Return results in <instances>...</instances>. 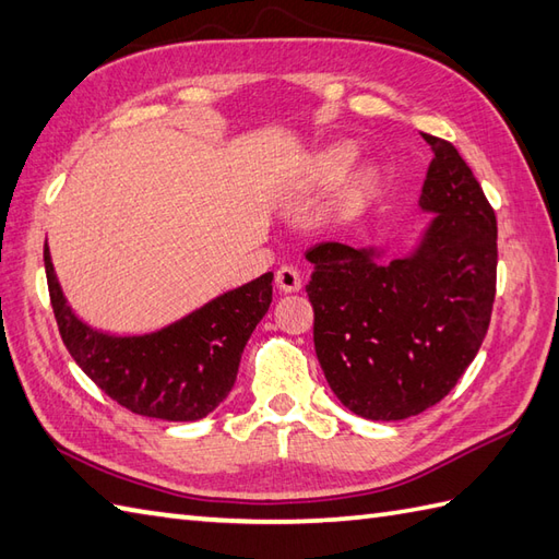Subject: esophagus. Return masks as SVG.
Listing matches in <instances>:
<instances>
[{
    "label": "esophagus",
    "instance_id": "34e87169",
    "mask_svg": "<svg viewBox=\"0 0 559 559\" xmlns=\"http://www.w3.org/2000/svg\"><path fill=\"white\" fill-rule=\"evenodd\" d=\"M276 286L281 293H298L302 288V278L300 273L293 266H281L276 271Z\"/></svg>",
    "mask_w": 559,
    "mask_h": 559
}]
</instances>
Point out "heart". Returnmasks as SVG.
I'll return each mask as SVG.
<instances>
[{
  "mask_svg": "<svg viewBox=\"0 0 559 559\" xmlns=\"http://www.w3.org/2000/svg\"><path fill=\"white\" fill-rule=\"evenodd\" d=\"M355 146L353 144H331L322 151H317L314 156L302 165V170L298 177L290 182L286 199L288 204H302V201L312 199L317 192L334 185L338 177L350 168V163L355 160ZM372 185V173L370 170H358L353 173L346 182H343L341 189V201L343 204H353L358 201L367 189Z\"/></svg>",
  "mask_w": 559,
  "mask_h": 559,
  "instance_id": "obj_1",
  "label": "heart"
}]
</instances>
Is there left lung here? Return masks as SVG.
Here are the masks:
<instances>
[{
	"instance_id": "left-lung-1",
	"label": "left lung",
	"mask_w": 559,
	"mask_h": 559,
	"mask_svg": "<svg viewBox=\"0 0 559 559\" xmlns=\"http://www.w3.org/2000/svg\"><path fill=\"white\" fill-rule=\"evenodd\" d=\"M432 146L418 206L432 213L403 257L322 242L314 273V350L338 401L367 420H406L442 401L488 334L497 218L459 151Z\"/></svg>"
}]
</instances>
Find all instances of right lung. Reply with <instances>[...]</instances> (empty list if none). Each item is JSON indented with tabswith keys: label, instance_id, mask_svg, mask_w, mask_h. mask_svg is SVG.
<instances>
[{
	"label": "right lung",
	"instance_id": "right-lung-1",
	"mask_svg": "<svg viewBox=\"0 0 559 559\" xmlns=\"http://www.w3.org/2000/svg\"><path fill=\"white\" fill-rule=\"evenodd\" d=\"M47 288L71 358L105 394L146 418L194 423L235 384L240 355L269 312L273 273L233 288L177 322L146 334H108L71 310L45 245Z\"/></svg>",
	"mask_w": 559,
	"mask_h": 559
}]
</instances>
